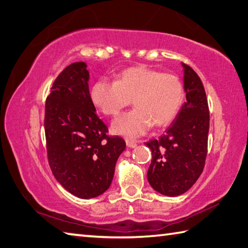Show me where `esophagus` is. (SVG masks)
I'll list each match as a JSON object with an SVG mask.
<instances>
[{
  "mask_svg": "<svg viewBox=\"0 0 248 248\" xmlns=\"http://www.w3.org/2000/svg\"><path fill=\"white\" fill-rule=\"evenodd\" d=\"M126 146L128 147V148H135V147L137 146V142L133 141L131 140H126Z\"/></svg>",
  "mask_w": 248,
  "mask_h": 248,
  "instance_id": "1",
  "label": "esophagus"
}]
</instances>
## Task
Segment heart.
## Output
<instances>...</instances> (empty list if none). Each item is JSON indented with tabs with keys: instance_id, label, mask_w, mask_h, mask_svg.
<instances>
[{
	"instance_id": "heart-1",
	"label": "heart",
	"mask_w": 248,
	"mask_h": 248,
	"mask_svg": "<svg viewBox=\"0 0 248 248\" xmlns=\"http://www.w3.org/2000/svg\"><path fill=\"white\" fill-rule=\"evenodd\" d=\"M91 101L104 115L114 116L127 107L134 110L113 121L114 135L137 138L155 127L171 123L184 100V87L173 74H162L146 66L129 67L119 74L114 82L100 79L90 90Z\"/></svg>"
}]
</instances>
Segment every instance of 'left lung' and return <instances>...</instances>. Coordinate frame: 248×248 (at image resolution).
Listing matches in <instances>:
<instances>
[{"mask_svg": "<svg viewBox=\"0 0 248 248\" xmlns=\"http://www.w3.org/2000/svg\"><path fill=\"white\" fill-rule=\"evenodd\" d=\"M186 102L158 140L146 146L153 153L147 173L155 192L170 197L184 194L196 183L205 166L209 108L205 88L196 73L182 63Z\"/></svg>", "mask_w": 248, "mask_h": 248, "instance_id": "1", "label": "left lung"}]
</instances>
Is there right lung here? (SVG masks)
Masks as SVG:
<instances>
[{
  "mask_svg": "<svg viewBox=\"0 0 248 248\" xmlns=\"http://www.w3.org/2000/svg\"><path fill=\"white\" fill-rule=\"evenodd\" d=\"M85 62L73 63L56 77L46 102L47 159L56 181L74 196L98 197L110 187L126 144L107 137L95 114Z\"/></svg>",
  "mask_w": 248,
  "mask_h": 248,
  "instance_id": "obj_1",
  "label": "right lung"
}]
</instances>
